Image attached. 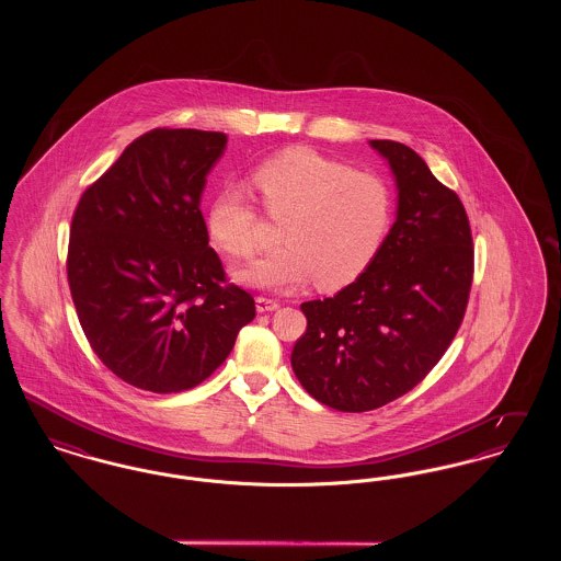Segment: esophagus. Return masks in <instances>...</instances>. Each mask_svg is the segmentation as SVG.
I'll return each mask as SVG.
<instances>
[{
    "label": "esophagus",
    "mask_w": 561,
    "mask_h": 561,
    "mask_svg": "<svg viewBox=\"0 0 561 561\" xmlns=\"http://www.w3.org/2000/svg\"><path fill=\"white\" fill-rule=\"evenodd\" d=\"M279 309V302L273 300V298H265V296H259L256 298V311L259 313H271V311H277Z\"/></svg>",
    "instance_id": "34e87169"
}]
</instances>
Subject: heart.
<instances>
[{
    "label": "heart",
    "instance_id": "1",
    "mask_svg": "<svg viewBox=\"0 0 561 561\" xmlns=\"http://www.w3.org/2000/svg\"><path fill=\"white\" fill-rule=\"evenodd\" d=\"M263 210L282 220V245L240 273L273 290L316 277L320 290H341L373 265L387 238L393 199L382 179L353 170L307 147H290L252 172ZM263 216L238 188L220 191L208 208V233L231 259L248 261L261 245Z\"/></svg>",
    "mask_w": 561,
    "mask_h": 561
}]
</instances>
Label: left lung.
<instances>
[{
	"instance_id": "left-lung-1",
	"label": "left lung",
	"mask_w": 561,
	"mask_h": 561,
	"mask_svg": "<svg viewBox=\"0 0 561 561\" xmlns=\"http://www.w3.org/2000/svg\"><path fill=\"white\" fill-rule=\"evenodd\" d=\"M400 191L398 218L373 265L332 298L302 302L293 348L305 391L341 412H368L412 391L462 323L473 282L469 216L425 160L396 140H370Z\"/></svg>"
}]
</instances>
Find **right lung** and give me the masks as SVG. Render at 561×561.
<instances>
[{
    "label": "right lung",
    "mask_w": 561,
    "mask_h": 561,
    "mask_svg": "<svg viewBox=\"0 0 561 561\" xmlns=\"http://www.w3.org/2000/svg\"><path fill=\"white\" fill-rule=\"evenodd\" d=\"M227 134L156 128L81 193L67 279L81 330L124 382L179 393L227 359L252 294L231 284L199 210Z\"/></svg>",
    "instance_id": "add662e5"
}]
</instances>
